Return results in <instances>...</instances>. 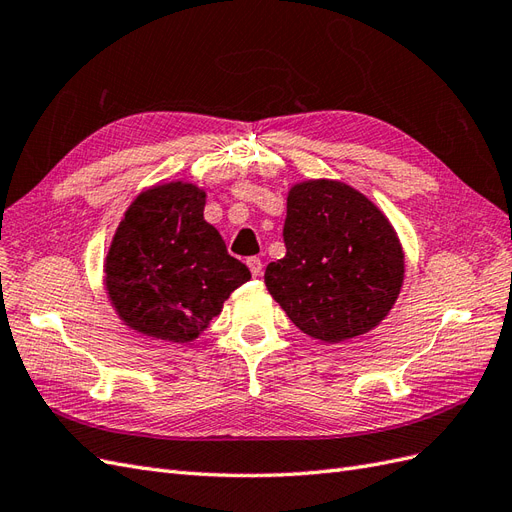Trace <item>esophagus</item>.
I'll list each match as a JSON object with an SVG mask.
<instances>
[{
    "label": "esophagus",
    "instance_id": "obj_1",
    "mask_svg": "<svg viewBox=\"0 0 512 512\" xmlns=\"http://www.w3.org/2000/svg\"><path fill=\"white\" fill-rule=\"evenodd\" d=\"M247 267H250V271H252V275H254V277L262 275V262H260V258H256V256L247 258Z\"/></svg>",
    "mask_w": 512,
    "mask_h": 512
}]
</instances>
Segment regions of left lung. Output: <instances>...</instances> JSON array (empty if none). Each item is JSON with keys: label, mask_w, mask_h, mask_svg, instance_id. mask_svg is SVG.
I'll list each match as a JSON object with an SVG mask.
<instances>
[{"label": "left lung", "mask_w": 512, "mask_h": 512, "mask_svg": "<svg viewBox=\"0 0 512 512\" xmlns=\"http://www.w3.org/2000/svg\"><path fill=\"white\" fill-rule=\"evenodd\" d=\"M286 256L265 284L309 337L339 344L371 331L404 284V252L386 215L367 196L331 179L288 192Z\"/></svg>", "instance_id": "1"}]
</instances>
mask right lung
Segmentation results:
<instances>
[{
    "label": "right lung",
    "instance_id": "1",
    "mask_svg": "<svg viewBox=\"0 0 512 512\" xmlns=\"http://www.w3.org/2000/svg\"><path fill=\"white\" fill-rule=\"evenodd\" d=\"M205 192L170 181L136 196L108 247L106 290L130 329L192 342L252 273L205 222Z\"/></svg>",
    "mask_w": 512,
    "mask_h": 512
}]
</instances>
